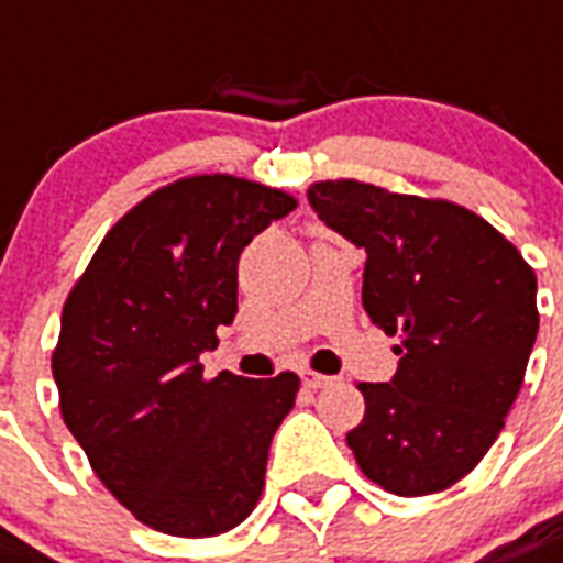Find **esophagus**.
<instances>
[{"instance_id":"34e87169","label":"esophagus","mask_w":563,"mask_h":563,"mask_svg":"<svg viewBox=\"0 0 563 563\" xmlns=\"http://www.w3.org/2000/svg\"><path fill=\"white\" fill-rule=\"evenodd\" d=\"M335 378H329V376H321V373H312V369H306L303 373V385L309 387V390H321V387L332 385Z\"/></svg>"}]
</instances>
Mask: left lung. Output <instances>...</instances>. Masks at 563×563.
<instances>
[{
	"mask_svg": "<svg viewBox=\"0 0 563 563\" xmlns=\"http://www.w3.org/2000/svg\"><path fill=\"white\" fill-rule=\"evenodd\" d=\"M309 205L367 254L361 303L399 335L390 382H364L346 433L361 472L399 497L442 492L504 428L538 335V280L472 210L364 181H318Z\"/></svg>",
	"mask_w": 563,
	"mask_h": 563,
	"instance_id": "left-lung-1",
	"label": "left lung"
}]
</instances>
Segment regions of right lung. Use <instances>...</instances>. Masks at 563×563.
<instances>
[{
	"instance_id": "right-lung-1",
	"label": "right lung",
	"mask_w": 563,
	"mask_h": 563,
	"mask_svg": "<svg viewBox=\"0 0 563 563\" xmlns=\"http://www.w3.org/2000/svg\"><path fill=\"white\" fill-rule=\"evenodd\" d=\"M295 208L245 178H181L103 236L63 306V422L103 486L158 532L208 538L257 506L300 378L205 382L199 355L234 323L242 249Z\"/></svg>"
}]
</instances>
